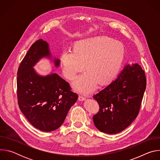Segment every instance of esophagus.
<instances>
[{"mask_svg": "<svg viewBox=\"0 0 160 160\" xmlns=\"http://www.w3.org/2000/svg\"><path fill=\"white\" fill-rule=\"evenodd\" d=\"M78 100L79 101H84V100H85V98L83 96H79Z\"/></svg>", "mask_w": 160, "mask_h": 160, "instance_id": "obj_1", "label": "esophagus"}]
</instances>
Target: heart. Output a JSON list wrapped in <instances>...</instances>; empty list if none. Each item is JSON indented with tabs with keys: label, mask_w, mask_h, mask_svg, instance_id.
<instances>
[{
	"label": "heart",
	"mask_w": 160,
	"mask_h": 160,
	"mask_svg": "<svg viewBox=\"0 0 160 160\" xmlns=\"http://www.w3.org/2000/svg\"><path fill=\"white\" fill-rule=\"evenodd\" d=\"M125 54L123 44L106 37H97L79 41L74 49L64 50L61 57L64 76L73 80L86 67L88 70L78 75L73 82L78 92L88 94L99 82L111 80L118 73Z\"/></svg>",
	"instance_id": "b5f03b06"
}]
</instances>
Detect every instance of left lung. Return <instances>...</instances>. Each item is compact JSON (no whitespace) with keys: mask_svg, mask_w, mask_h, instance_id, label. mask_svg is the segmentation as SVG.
<instances>
[{"mask_svg":"<svg viewBox=\"0 0 160 160\" xmlns=\"http://www.w3.org/2000/svg\"><path fill=\"white\" fill-rule=\"evenodd\" d=\"M146 88L144 71L138 64H128L115 80L94 98L99 111L93 117L96 128L115 134L127 128L138 117Z\"/></svg>","mask_w":160,"mask_h":160,"instance_id":"left-lung-1","label":"left lung"}]
</instances>
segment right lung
Segmentation results:
<instances>
[{
  "label": "right lung",
  "mask_w": 160,
  "mask_h": 160,
  "mask_svg": "<svg viewBox=\"0 0 160 160\" xmlns=\"http://www.w3.org/2000/svg\"><path fill=\"white\" fill-rule=\"evenodd\" d=\"M44 57L51 58L49 45L39 39L32 44L19 66L17 96L19 108L28 121L40 130L51 132L63 123L78 94L58 74L40 76L36 73L33 67ZM54 61L59 66L60 60Z\"/></svg>",
  "instance_id": "1"
}]
</instances>
